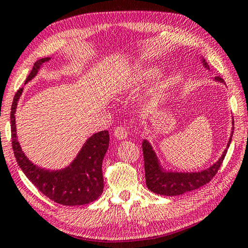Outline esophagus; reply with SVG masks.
I'll return each instance as SVG.
<instances>
[{"instance_id":"1","label":"esophagus","mask_w":248,"mask_h":248,"mask_svg":"<svg viewBox=\"0 0 248 248\" xmlns=\"http://www.w3.org/2000/svg\"><path fill=\"white\" fill-rule=\"evenodd\" d=\"M113 136H115L117 139L124 140V139H125L128 137V131H127V129H125L124 127H123V125H119V127H117L115 129Z\"/></svg>"}]
</instances>
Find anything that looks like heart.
<instances>
[{"label":"heart","instance_id":"heart-1","mask_svg":"<svg viewBox=\"0 0 248 248\" xmlns=\"http://www.w3.org/2000/svg\"><path fill=\"white\" fill-rule=\"evenodd\" d=\"M153 75V69L150 68H143L140 69L138 72L131 74L128 78V86L129 87H137V86H140L143 84L144 81H147L149 78H151ZM167 86V79L164 76H159L156 78V80L153 84V87L151 89V97L156 98L161 93L163 92V89L166 88Z\"/></svg>","mask_w":248,"mask_h":248}]
</instances>
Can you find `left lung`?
Segmentation results:
<instances>
[{
    "mask_svg": "<svg viewBox=\"0 0 248 248\" xmlns=\"http://www.w3.org/2000/svg\"><path fill=\"white\" fill-rule=\"evenodd\" d=\"M202 64L206 69H209V65H207L205 60H202ZM214 80L224 82L221 77H215ZM232 124L234 125V121H232ZM233 132L234 131H232L231 133L227 147L222 153L221 158L216 161L213 166L200 172H172L164 170L160 164V161L156 156V153L153 150L151 143L144 139L142 142V151L144 158L145 184H147L149 190L160 195L175 196L205 186L213 179V176L223 163L227 149L231 144Z\"/></svg>",
    "mask_w": 248,
    "mask_h": 248,
    "instance_id": "8db88e82",
    "label": "left lung"
}]
</instances>
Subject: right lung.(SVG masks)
<instances>
[{
  "instance_id": "1",
  "label": "right lung",
  "mask_w": 248,
  "mask_h": 248,
  "mask_svg": "<svg viewBox=\"0 0 248 248\" xmlns=\"http://www.w3.org/2000/svg\"><path fill=\"white\" fill-rule=\"evenodd\" d=\"M49 60L50 57H46L35 62L25 84L32 80L42 65ZM22 93L23 88L17 90L11 108L12 147L19 168L43 194L58 204L75 206L95 201L104 190L101 167L109 147V132L107 130L97 132L86 140L77 156L68 167L61 170H46L38 167L29 160L17 141L15 112Z\"/></svg>"
}]
</instances>
